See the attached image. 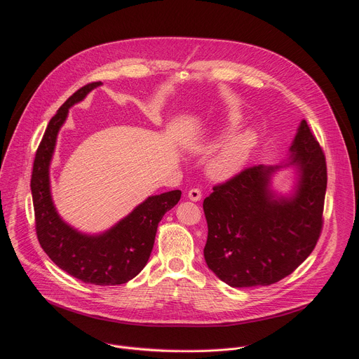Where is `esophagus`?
Returning a JSON list of instances; mask_svg holds the SVG:
<instances>
[{
	"label": "esophagus",
	"mask_w": 359,
	"mask_h": 359,
	"mask_svg": "<svg viewBox=\"0 0 359 359\" xmlns=\"http://www.w3.org/2000/svg\"><path fill=\"white\" fill-rule=\"evenodd\" d=\"M187 197L191 200V201H198L201 198V191L198 189H190L189 193H187Z\"/></svg>",
	"instance_id": "esophagus-1"
}]
</instances>
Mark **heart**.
<instances>
[{"instance_id":"b5f03b06","label":"heart","mask_w":359,"mask_h":359,"mask_svg":"<svg viewBox=\"0 0 359 359\" xmlns=\"http://www.w3.org/2000/svg\"><path fill=\"white\" fill-rule=\"evenodd\" d=\"M234 128H236L234 123H229L219 135H216L213 139L204 143L200 147V150L204 153H212L217 150L224 143V140L233 133ZM254 144H255V135L250 130L229 139L210 163L209 172L212 177L217 180H227L236 176L237 173H240L250 158V153Z\"/></svg>"}]
</instances>
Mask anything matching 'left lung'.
Returning a JSON list of instances; mask_svg holds the SVG:
<instances>
[{
  "label": "left lung",
  "mask_w": 359,
  "mask_h": 359,
  "mask_svg": "<svg viewBox=\"0 0 359 359\" xmlns=\"http://www.w3.org/2000/svg\"><path fill=\"white\" fill-rule=\"evenodd\" d=\"M290 150L287 163L247 168L215 186L203 201L209 227L204 260L230 287L283 280L309 257L320 238L327 163L305 121ZM287 165L299 169L296 191L290 198L269 189L272 173Z\"/></svg>",
  "instance_id": "8db88e82"
}]
</instances>
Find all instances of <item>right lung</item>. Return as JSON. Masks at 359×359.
Instances as JSON below:
<instances>
[{"instance_id":"obj_1","label":"right lung","mask_w":359,"mask_h":359,"mask_svg":"<svg viewBox=\"0 0 359 359\" xmlns=\"http://www.w3.org/2000/svg\"><path fill=\"white\" fill-rule=\"evenodd\" d=\"M102 82H92L71 95L49 121L36 149L31 176L35 230L42 250L61 270L95 285H119L136 277L146 266L155 244L158 224L180 200L172 190L150 196L108 231L89 236L67 224L58 215L49 186V165L57 136L68 111Z\"/></svg>"}]
</instances>
